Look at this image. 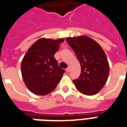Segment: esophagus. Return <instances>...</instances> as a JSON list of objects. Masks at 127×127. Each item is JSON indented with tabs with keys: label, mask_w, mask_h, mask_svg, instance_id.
<instances>
[{
	"label": "esophagus",
	"mask_w": 127,
	"mask_h": 127,
	"mask_svg": "<svg viewBox=\"0 0 127 127\" xmlns=\"http://www.w3.org/2000/svg\"><path fill=\"white\" fill-rule=\"evenodd\" d=\"M66 72H69V71H71V66H68V67L66 68Z\"/></svg>",
	"instance_id": "obj_1"
}]
</instances>
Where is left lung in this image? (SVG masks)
Returning a JSON list of instances; mask_svg holds the SVG:
<instances>
[{"mask_svg":"<svg viewBox=\"0 0 127 127\" xmlns=\"http://www.w3.org/2000/svg\"><path fill=\"white\" fill-rule=\"evenodd\" d=\"M81 64V74L73 80L75 87L86 95H94L105 84L109 72L107 58L98 43L87 36L67 37Z\"/></svg>","mask_w":127,"mask_h":127,"instance_id":"obj_1","label":"left lung"}]
</instances>
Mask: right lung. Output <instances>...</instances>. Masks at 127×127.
Returning <instances> with one entry per match:
<instances>
[{
	"mask_svg": "<svg viewBox=\"0 0 127 127\" xmlns=\"http://www.w3.org/2000/svg\"><path fill=\"white\" fill-rule=\"evenodd\" d=\"M63 39H39L27 51L21 64L24 82L29 91L37 95L53 91L65 72L54 58Z\"/></svg>",
	"mask_w": 127,
	"mask_h": 127,
	"instance_id": "obj_1",
	"label": "right lung"
}]
</instances>
